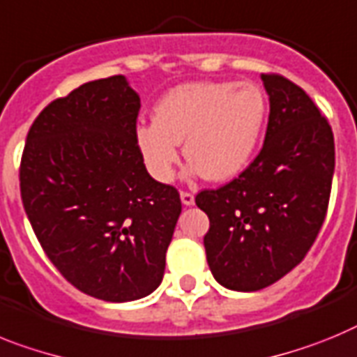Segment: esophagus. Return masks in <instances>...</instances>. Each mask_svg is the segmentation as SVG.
<instances>
[{"label":"esophagus","instance_id":"esophagus-1","mask_svg":"<svg viewBox=\"0 0 357 357\" xmlns=\"http://www.w3.org/2000/svg\"><path fill=\"white\" fill-rule=\"evenodd\" d=\"M181 203L185 204V206H190V204H194V194L192 192H187V190H181Z\"/></svg>","mask_w":357,"mask_h":357}]
</instances>
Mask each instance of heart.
I'll use <instances>...</instances> for the list:
<instances>
[{
	"label": "heart",
	"mask_w": 357,
	"mask_h": 357,
	"mask_svg": "<svg viewBox=\"0 0 357 357\" xmlns=\"http://www.w3.org/2000/svg\"><path fill=\"white\" fill-rule=\"evenodd\" d=\"M268 119L262 89L250 82L206 80L170 89L154 107V123L136 129V145L154 179L169 183L178 144L194 174L210 181L237 176L252 160Z\"/></svg>",
	"instance_id": "b5f03b06"
}]
</instances>
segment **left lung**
I'll return each instance as SVG.
<instances>
[{"mask_svg": "<svg viewBox=\"0 0 357 357\" xmlns=\"http://www.w3.org/2000/svg\"><path fill=\"white\" fill-rule=\"evenodd\" d=\"M269 119L259 156L196 204L210 219L204 250L221 286L259 291L280 280L311 250L327 215L334 136L300 86L262 73Z\"/></svg>", "mask_w": 357, "mask_h": 357, "instance_id": "obj_1", "label": "left lung"}]
</instances>
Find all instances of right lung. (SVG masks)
<instances>
[{
  "label": "right lung",
  "mask_w": 357,
  "mask_h": 357,
  "mask_svg": "<svg viewBox=\"0 0 357 357\" xmlns=\"http://www.w3.org/2000/svg\"><path fill=\"white\" fill-rule=\"evenodd\" d=\"M140 97L123 75L55 98L30 127L20 167L24 212L52 264L105 302L161 284L179 192L149 176L136 145Z\"/></svg>",
  "instance_id": "add662e5"
}]
</instances>
